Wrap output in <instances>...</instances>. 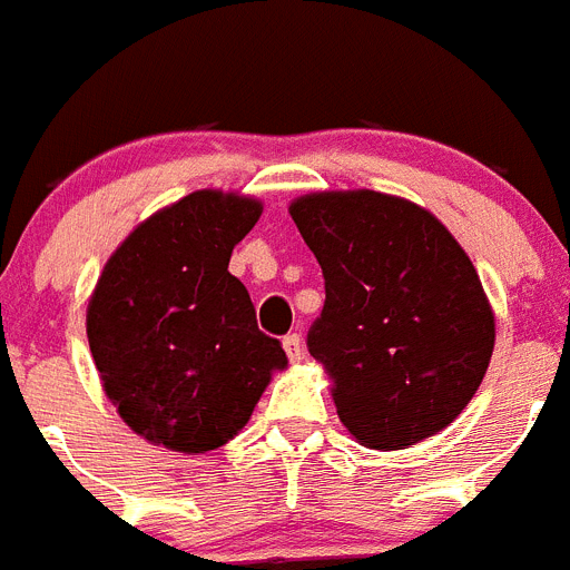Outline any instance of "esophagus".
I'll return each mask as SVG.
<instances>
[{
    "mask_svg": "<svg viewBox=\"0 0 570 570\" xmlns=\"http://www.w3.org/2000/svg\"><path fill=\"white\" fill-rule=\"evenodd\" d=\"M284 351H286V356L293 358V362H301V356H304V342H301L298 333H289V336H284Z\"/></svg>",
    "mask_w": 570,
    "mask_h": 570,
    "instance_id": "obj_1",
    "label": "esophagus"
}]
</instances>
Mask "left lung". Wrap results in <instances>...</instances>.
<instances>
[{"label":"left lung","instance_id":"8db88e82","mask_svg":"<svg viewBox=\"0 0 570 570\" xmlns=\"http://www.w3.org/2000/svg\"><path fill=\"white\" fill-rule=\"evenodd\" d=\"M324 272L309 356L344 429L367 449H409L466 409L495 347V313L470 255L432 212L380 190L289 203Z\"/></svg>","mask_w":570,"mask_h":570}]
</instances>
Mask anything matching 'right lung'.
Returning a JSON list of instances; mask_svg holds the SVG:
<instances>
[{
  "mask_svg": "<svg viewBox=\"0 0 570 570\" xmlns=\"http://www.w3.org/2000/svg\"><path fill=\"white\" fill-rule=\"evenodd\" d=\"M261 214L255 196L194 190L138 223L100 272L86 307L89 351L109 403L153 446H223L286 367L228 272Z\"/></svg>",
  "mask_w": 570,
  "mask_h": 570,
  "instance_id": "obj_1",
  "label": "right lung"
}]
</instances>
